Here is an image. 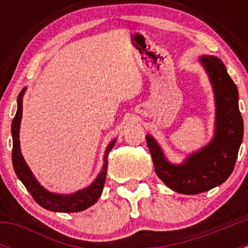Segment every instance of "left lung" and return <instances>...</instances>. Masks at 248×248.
I'll use <instances>...</instances> for the list:
<instances>
[{
	"label": "left lung",
	"instance_id": "8db88e82",
	"mask_svg": "<svg viewBox=\"0 0 248 248\" xmlns=\"http://www.w3.org/2000/svg\"><path fill=\"white\" fill-rule=\"evenodd\" d=\"M201 63L211 78L216 99V133L211 143L195 153L183 165H172L164 157L154 139L146 137L155 172L174 191L200 194L221 185L235 168L242 138L244 120L238 109V91L226 68L214 56H202Z\"/></svg>",
	"mask_w": 248,
	"mask_h": 248
}]
</instances>
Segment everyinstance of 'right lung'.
<instances>
[{"label":"right lung","mask_w":248,"mask_h":248,"mask_svg":"<svg viewBox=\"0 0 248 248\" xmlns=\"http://www.w3.org/2000/svg\"><path fill=\"white\" fill-rule=\"evenodd\" d=\"M23 93H25V89L18 94V98H17L18 108H17L16 115L13 118L12 128H11L13 139L12 164L15 172H16L19 180L22 181V184L26 186V189L32 195L34 201L42 207H45V209L49 210V211L79 212L88 209V207H91L92 205L97 202L103 191V186H104L105 177H107V168H108V154L114 146V144H115V140H113L108 145L107 150H105L104 165H103L102 172L89 187L80 190L78 192H74L72 195H67V196L48 192L47 190L43 189L42 186L37 183V180L31 172L30 168H28L26 161L22 157L21 149H19V123H21L22 118V97H23Z\"/></svg>","instance_id":"right-lung-1"}]
</instances>
